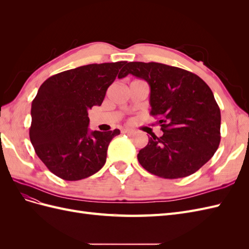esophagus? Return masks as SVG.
<instances>
[{
	"mask_svg": "<svg viewBox=\"0 0 249 249\" xmlns=\"http://www.w3.org/2000/svg\"><path fill=\"white\" fill-rule=\"evenodd\" d=\"M122 133H123V134H127V135H132V134L134 133V131L131 130V129H124V130L122 131Z\"/></svg>",
	"mask_w": 249,
	"mask_h": 249,
	"instance_id": "obj_1",
	"label": "esophagus"
}]
</instances>
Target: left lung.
Masks as SVG:
<instances>
[{
  "mask_svg": "<svg viewBox=\"0 0 249 249\" xmlns=\"http://www.w3.org/2000/svg\"><path fill=\"white\" fill-rule=\"evenodd\" d=\"M131 73L150 87V115L160 117L163 135L148 137L137 156L141 166L164 178L196 172L220 143L221 115L214 94L196 74L157 62H129L118 78Z\"/></svg>",
  "mask_w": 249,
  "mask_h": 249,
  "instance_id": "8db88e82",
  "label": "left lung"
}]
</instances>
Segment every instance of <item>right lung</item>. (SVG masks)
I'll return each instance as SVG.
<instances>
[{"label":"right lung","mask_w":249,"mask_h":249,"mask_svg":"<svg viewBox=\"0 0 249 249\" xmlns=\"http://www.w3.org/2000/svg\"><path fill=\"white\" fill-rule=\"evenodd\" d=\"M124 65L126 61L80 66L54 74L38 89L31 107L30 140L60 178H86L106 163L109 143L120 131L89 132L88 110L101 106Z\"/></svg>","instance_id":"obj_1"}]
</instances>
